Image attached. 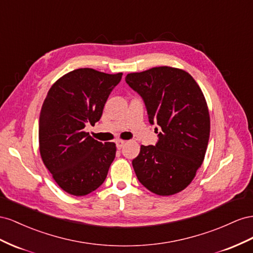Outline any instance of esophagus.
<instances>
[{
	"mask_svg": "<svg viewBox=\"0 0 253 253\" xmlns=\"http://www.w3.org/2000/svg\"><path fill=\"white\" fill-rule=\"evenodd\" d=\"M126 144V141H124V140H118L117 141V147L119 148V149H121V148H123V146H124Z\"/></svg>",
	"mask_w": 253,
	"mask_h": 253,
	"instance_id": "esophagus-1",
	"label": "esophagus"
}]
</instances>
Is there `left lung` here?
I'll list each match as a JSON object with an SVG mask.
<instances>
[{
  "instance_id": "left-lung-1",
  "label": "left lung",
  "mask_w": 253,
  "mask_h": 253,
  "mask_svg": "<svg viewBox=\"0 0 253 253\" xmlns=\"http://www.w3.org/2000/svg\"><path fill=\"white\" fill-rule=\"evenodd\" d=\"M126 83L142 96L150 124L161 127L156 146L141 145L132 160L136 177L160 196L181 192L203 164L210 138L203 91L187 72L165 66L127 74Z\"/></svg>"
}]
</instances>
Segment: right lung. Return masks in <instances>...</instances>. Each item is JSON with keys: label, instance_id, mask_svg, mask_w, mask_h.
<instances>
[{"label": "right lung", "instance_id": "add662e5", "mask_svg": "<svg viewBox=\"0 0 253 253\" xmlns=\"http://www.w3.org/2000/svg\"><path fill=\"white\" fill-rule=\"evenodd\" d=\"M122 75L90 68L71 71L53 84L43 102L40 156L56 183L74 196H84L102 185L115 158V143L94 140L84 127L99 121Z\"/></svg>", "mask_w": 253, "mask_h": 253}]
</instances>
